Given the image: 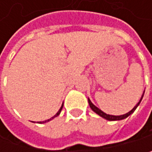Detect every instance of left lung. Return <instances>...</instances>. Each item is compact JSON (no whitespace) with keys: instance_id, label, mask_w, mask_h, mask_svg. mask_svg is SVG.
I'll return each instance as SVG.
<instances>
[{"instance_id":"obj_1","label":"left lung","mask_w":152,"mask_h":152,"mask_svg":"<svg viewBox=\"0 0 152 152\" xmlns=\"http://www.w3.org/2000/svg\"><path fill=\"white\" fill-rule=\"evenodd\" d=\"M143 95H144V93H143ZM143 95H142V96H141V98H140V100L139 101V103L134 107L129 112H128L127 114H124V115H121V116H112V115H108V114H106V113H104L102 110H100L98 107H96L95 105H93L92 104V102L90 101V99H88V103H89V106H90V107H91V109L93 110L94 112H96V114H98L100 117H102V118H106V119H107V120H120V119H124V118H126L127 117H129L130 114H132L134 111H135V109L137 108V107L140 105V101H141V99H142V97H143Z\"/></svg>"}]
</instances>
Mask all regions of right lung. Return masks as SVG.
Segmentation results:
<instances>
[{
	"label": "right lung",
	"instance_id": "right-lung-1",
	"mask_svg": "<svg viewBox=\"0 0 152 152\" xmlns=\"http://www.w3.org/2000/svg\"><path fill=\"white\" fill-rule=\"evenodd\" d=\"M62 108H63V106L61 107V108L59 109V111H58V112H57V113H56V115H55L54 117H52L51 118H49V119H47V120H45V121H43V122H39V123H45V122H47V121H49V120H51V119H53L54 118H56V116H58V115L60 114V112H61V110H62Z\"/></svg>",
	"mask_w": 152,
	"mask_h": 152
}]
</instances>
